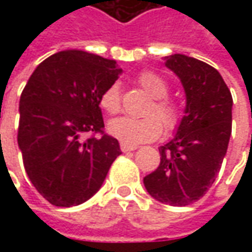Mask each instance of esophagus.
Segmentation results:
<instances>
[{
  "instance_id": "obj_1",
  "label": "esophagus",
  "mask_w": 252,
  "mask_h": 252,
  "mask_svg": "<svg viewBox=\"0 0 252 252\" xmlns=\"http://www.w3.org/2000/svg\"><path fill=\"white\" fill-rule=\"evenodd\" d=\"M137 149V146H133V144H126V143H121V150L123 153H130Z\"/></svg>"
}]
</instances>
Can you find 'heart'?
<instances>
[{"mask_svg":"<svg viewBox=\"0 0 252 252\" xmlns=\"http://www.w3.org/2000/svg\"><path fill=\"white\" fill-rule=\"evenodd\" d=\"M137 83L151 98H154L153 105L147 109V115H157L167 129H174L179 122V111L172 102L165 99L168 94L167 81L154 71H143L137 77ZM99 105L103 111L111 115L121 111V95L118 84H112L102 92ZM158 118L157 116H147L141 119L129 116L116 118L108 123V133L126 144H139L154 140L162 133L161 121L160 122V119Z\"/></svg>","mask_w":252,"mask_h":252,"instance_id":"1","label":"heart"}]
</instances>
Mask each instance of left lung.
I'll return each instance as SVG.
<instances>
[{
  "label": "left lung",
  "mask_w": 252,
  "mask_h": 252,
  "mask_svg": "<svg viewBox=\"0 0 252 252\" xmlns=\"http://www.w3.org/2000/svg\"><path fill=\"white\" fill-rule=\"evenodd\" d=\"M164 62L182 84L187 105L174 137L158 149V168L143 182L161 203L187 206L218 177L231 134L233 98L212 65L185 54H171Z\"/></svg>",
  "instance_id": "obj_1"
}]
</instances>
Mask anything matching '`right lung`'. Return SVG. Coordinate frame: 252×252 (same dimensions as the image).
Instances as JSON below:
<instances>
[{"label":"right lung","instance_id":"add662e5","mask_svg":"<svg viewBox=\"0 0 252 252\" xmlns=\"http://www.w3.org/2000/svg\"><path fill=\"white\" fill-rule=\"evenodd\" d=\"M122 74L115 60L84 50H63L36 67L19 101L18 146L25 171L37 192L54 206L81 205L102 187L122 154L102 133V92Z\"/></svg>","mask_w":252,"mask_h":252}]
</instances>
